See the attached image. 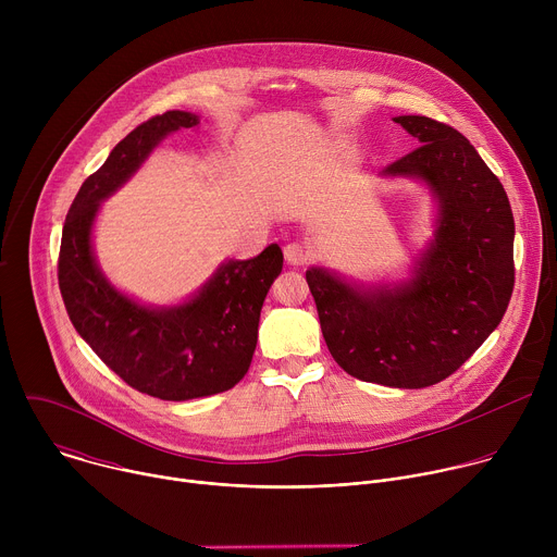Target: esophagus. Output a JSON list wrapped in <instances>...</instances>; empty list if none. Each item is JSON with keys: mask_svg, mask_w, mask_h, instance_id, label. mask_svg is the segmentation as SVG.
<instances>
[{"mask_svg": "<svg viewBox=\"0 0 557 557\" xmlns=\"http://www.w3.org/2000/svg\"><path fill=\"white\" fill-rule=\"evenodd\" d=\"M284 258H286L288 264L301 267V264H306V262L312 258V253H310L308 247H304V245H299V243H290V245L284 247Z\"/></svg>", "mask_w": 557, "mask_h": 557, "instance_id": "1", "label": "esophagus"}]
</instances>
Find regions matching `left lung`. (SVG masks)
<instances>
[{"mask_svg": "<svg viewBox=\"0 0 557 557\" xmlns=\"http://www.w3.org/2000/svg\"><path fill=\"white\" fill-rule=\"evenodd\" d=\"M421 145L383 176L423 181L438 202L434 240L410 282L352 286L308 269L333 359L352 376L428 387L456 372L500 324L513 293V213L503 183L454 127L396 116Z\"/></svg>", "mask_w": 557, "mask_h": 557, "instance_id": "1", "label": "left lung"}]
</instances>
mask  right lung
Listing matches in <instances>:
<instances>
[{
  "label": "right lung",
  "instance_id": "1",
  "mask_svg": "<svg viewBox=\"0 0 557 557\" xmlns=\"http://www.w3.org/2000/svg\"><path fill=\"white\" fill-rule=\"evenodd\" d=\"M198 123L196 114L172 110L132 129L78 189L61 233L59 288L72 326L127 385L163 401L218 394L247 374L264 297L284 264L277 245L251 260H228L191 299L170 308L129 299L97 267L92 224L99 202L168 134Z\"/></svg>",
  "mask_w": 557,
  "mask_h": 557
}]
</instances>
